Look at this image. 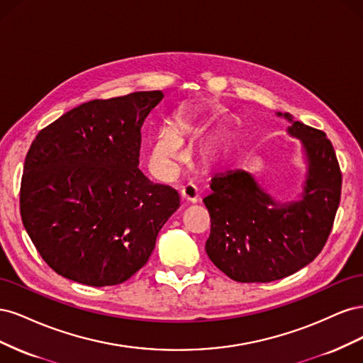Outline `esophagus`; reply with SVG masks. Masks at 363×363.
I'll return each mask as SVG.
<instances>
[{
    "instance_id": "1",
    "label": "esophagus",
    "mask_w": 363,
    "mask_h": 363,
    "mask_svg": "<svg viewBox=\"0 0 363 363\" xmlns=\"http://www.w3.org/2000/svg\"><path fill=\"white\" fill-rule=\"evenodd\" d=\"M180 195H182V200L186 203H196L200 200V192L196 191V188L192 184H186L180 191Z\"/></svg>"
}]
</instances>
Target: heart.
Returning <instances> with one entry per match:
<instances>
[{"label":"heart","mask_w":363,"mask_h":363,"mask_svg":"<svg viewBox=\"0 0 363 363\" xmlns=\"http://www.w3.org/2000/svg\"><path fill=\"white\" fill-rule=\"evenodd\" d=\"M195 119L188 108L172 118L168 128H160L150 145V163L157 172L169 175L183 160L182 142L195 131Z\"/></svg>","instance_id":"obj_1"}]
</instances>
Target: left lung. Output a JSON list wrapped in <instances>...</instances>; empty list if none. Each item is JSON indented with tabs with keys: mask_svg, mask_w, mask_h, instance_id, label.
Masks as SVG:
<instances>
[{
	"mask_svg": "<svg viewBox=\"0 0 363 363\" xmlns=\"http://www.w3.org/2000/svg\"><path fill=\"white\" fill-rule=\"evenodd\" d=\"M283 116L307 160L301 199L279 204L250 172L238 169L213 177L212 194L203 200L212 223L207 256L239 283L280 280L309 265L327 242L340 201L342 174L332 142L324 131Z\"/></svg>",
	"mask_w": 363,
	"mask_h": 363,
	"instance_id": "1",
	"label": "left lung"
}]
</instances>
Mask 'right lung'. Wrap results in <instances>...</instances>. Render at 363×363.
Wrapping results in <instances>:
<instances>
[{
  "label": "right lung",
  "mask_w": 363,
  "mask_h": 363,
  "mask_svg": "<svg viewBox=\"0 0 363 363\" xmlns=\"http://www.w3.org/2000/svg\"><path fill=\"white\" fill-rule=\"evenodd\" d=\"M162 91L92 100L42 128L27 152L21 218L42 259L87 286L124 283L180 206L139 164L140 128Z\"/></svg>",
  "instance_id": "obj_1"
}]
</instances>
